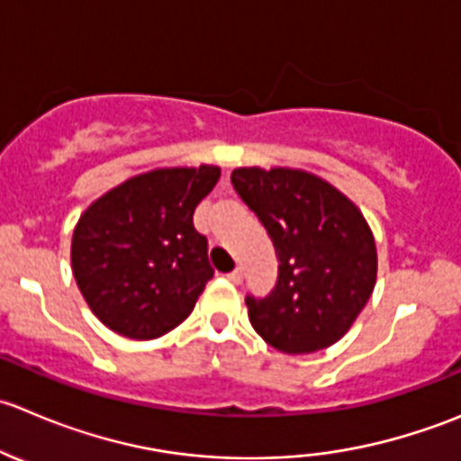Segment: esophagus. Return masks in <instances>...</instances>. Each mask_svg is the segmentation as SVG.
Instances as JSON below:
<instances>
[{
    "mask_svg": "<svg viewBox=\"0 0 461 461\" xmlns=\"http://www.w3.org/2000/svg\"><path fill=\"white\" fill-rule=\"evenodd\" d=\"M226 277H229V280L232 282V285H240V282H241V277H244V276H241V271H240V268H237V271L229 273V276H226Z\"/></svg>",
    "mask_w": 461,
    "mask_h": 461,
    "instance_id": "esophagus-1",
    "label": "esophagus"
}]
</instances>
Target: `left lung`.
I'll use <instances>...</instances> for the list:
<instances>
[{
  "label": "left lung",
  "mask_w": 461,
  "mask_h": 461,
  "mask_svg": "<svg viewBox=\"0 0 461 461\" xmlns=\"http://www.w3.org/2000/svg\"><path fill=\"white\" fill-rule=\"evenodd\" d=\"M230 181L280 262L271 295L246 298L253 330L294 357L334 345L376 285V244L363 212L330 181L298 167H237Z\"/></svg>",
  "instance_id": "8db88e82"
}]
</instances>
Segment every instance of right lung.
Listing matches in <instances>:
<instances>
[{"label":"right lung","mask_w":461,"mask_h":461,"mask_svg":"<svg viewBox=\"0 0 461 461\" xmlns=\"http://www.w3.org/2000/svg\"><path fill=\"white\" fill-rule=\"evenodd\" d=\"M217 166L157 167L89 203L71 240V268L94 316L116 334L152 340L190 316L212 277L193 215Z\"/></svg>","instance_id":"obj_1"}]
</instances>
